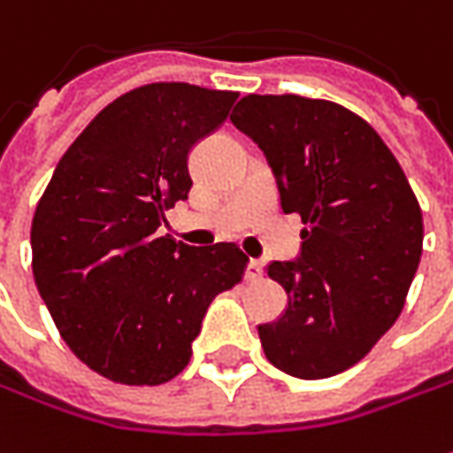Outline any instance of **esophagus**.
<instances>
[{"instance_id":"34e87169","label":"esophagus","mask_w":453,"mask_h":453,"mask_svg":"<svg viewBox=\"0 0 453 453\" xmlns=\"http://www.w3.org/2000/svg\"><path fill=\"white\" fill-rule=\"evenodd\" d=\"M263 275V263L260 260H248V265H245V278L248 280H257Z\"/></svg>"}]
</instances>
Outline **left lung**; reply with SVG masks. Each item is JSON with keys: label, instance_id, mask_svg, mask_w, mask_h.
Masks as SVG:
<instances>
[{"label": "left lung", "instance_id": "8db88e82", "mask_svg": "<svg viewBox=\"0 0 453 453\" xmlns=\"http://www.w3.org/2000/svg\"><path fill=\"white\" fill-rule=\"evenodd\" d=\"M230 122L263 150L280 211L305 226L298 257L265 265L288 293L257 326L265 358L296 379L335 376L396 323L421 260L418 200L379 133L335 102L248 95Z\"/></svg>", "mask_w": 453, "mask_h": 453}]
</instances>
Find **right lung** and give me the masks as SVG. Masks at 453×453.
<instances>
[{"label": "right lung", "mask_w": 453, "mask_h": 453, "mask_svg": "<svg viewBox=\"0 0 453 453\" xmlns=\"http://www.w3.org/2000/svg\"><path fill=\"white\" fill-rule=\"evenodd\" d=\"M238 92L185 82L110 102L57 163L32 220V271L72 353L110 381L175 379L212 298L242 278L235 242L160 235L188 200V155L227 119Z\"/></svg>", "instance_id": "add662e5"}]
</instances>
